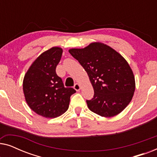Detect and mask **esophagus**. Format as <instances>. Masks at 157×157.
<instances>
[{"label": "esophagus", "mask_w": 157, "mask_h": 157, "mask_svg": "<svg viewBox=\"0 0 157 157\" xmlns=\"http://www.w3.org/2000/svg\"><path fill=\"white\" fill-rule=\"evenodd\" d=\"M74 89L76 90V91H78L79 90H80V89H81V86H80V85L78 84V83H75V84H74Z\"/></svg>", "instance_id": "1"}]
</instances>
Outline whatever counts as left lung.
I'll return each instance as SVG.
<instances>
[{
    "label": "left lung",
    "instance_id": "8db88e82",
    "mask_svg": "<svg viewBox=\"0 0 157 157\" xmlns=\"http://www.w3.org/2000/svg\"><path fill=\"white\" fill-rule=\"evenodd\" d=\"M68 51L87 72L93 86L94 97L86 100L90 110L105 117L121 112L132 101L135 91L134 74L127 61L101 43Z\"/></svg>",
    "mask_w": 157,
    "mask_h": 157
}]
</instances>
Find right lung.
<instances>
[{
    "instance_id": "1",
    "label": "right lung",
    "mask_w": 157,
    "mask_h": 157,
    "mask_svg": "<svg viewBox=\"0 0 157 157\" xmlns=\"http://www.w3.org/2000/svg\"><path fill=\"white\" fill-rule=\"evenodd\" d=\"M63 50L53 47L40 54L29 68L23 89L30 108L46 118L59 117L68 110L70 97L76 90L65 87L56 72Z\"/></svg>"
}]
</instances>
